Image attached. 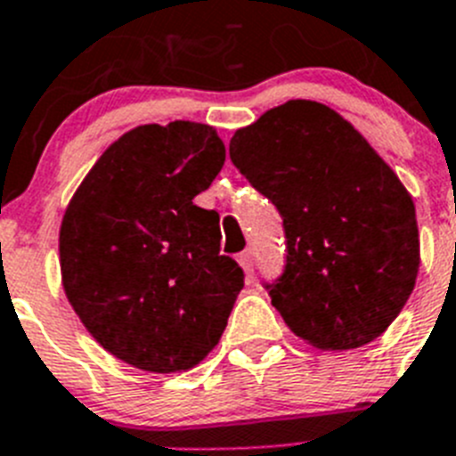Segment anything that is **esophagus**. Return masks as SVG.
I'll return each mask as SVG.
<instances>
[{"instance_id":"obj_1","label":"esophagus","mask_w":456,"mask_h":456,"mask_svg":"<svg viewBox=\"0 0 456 456\" xmlns=\"http://www.w3.org/2000/svg\"><path fill=\"white\" fill-rule=\"evenodd\" d=\"M239 264L243 266L245 275L252 277V273H255V252L252 250H243L239 255Z\"/></svg>"}]
</instances>
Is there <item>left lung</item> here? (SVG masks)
I'll list each match as a JSON object with an SVG mask.
<instances>
[{
    "mask_svg": "<svg viewBox=\"0 0 456 456\" xmlns=\"http://www.w3.org/2000/svg\"><path fill=\"white\" fill-rule=\"evenodd\" d=\"M229 158L282 216L287 264L266 282L291 330L323 351L370 344L415 287V206L335 110L289 101L236 130Z\"/></svg>",
    "mask_w": 456,
    "mask_h": 456,
    "instance_id": "1",
    "label": "left lung"
}]
</instances>
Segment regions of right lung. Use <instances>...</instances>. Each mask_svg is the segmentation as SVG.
<instances>
[{
    "mask_svg": "<svg viewBox=\"0 0 456 456\" xmlns=\"http://www.w3.org/2000/svg\"><path fill=\"white\" fill-rule=\"evenodd\" d=\"M223 165L211 126H140L98 158L63 213L66 298L94 339L137 370L195 367L243 289V268L220 255V216L192 201Z\"/></svg>",
    "mask_w": 456,
    "mask_h": 456,
    "instance_id": "obj_1",
    "label": "right lung"
}]
</instances>
